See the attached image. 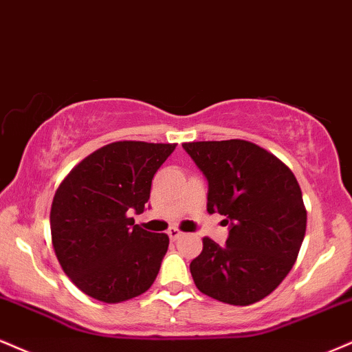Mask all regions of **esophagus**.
<instances>
[{
	"label": "esophagus",
	"mask_w": 352,
	"mask_h": 352,
	"mask_svg": "<svg viewBox=\"0 0 352 352\" xmlns=\"http://www.w3.org/2000/svg\"><path fill=\"white\" fill-rule=\"evenodd\" d=\"M168 235H169V239H171L173 242H176L177 239L183 237V232H181V230L177 229V227H173V229L168 230Z\"/></svg>",
	"instance_id": "esophagus-1"
}]
</instances>
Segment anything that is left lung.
<instances>
[{
  "mask_svg": "<svg viewBox=\"0 0 352 352\" xmlns=\"http://www.w3.org/2000/svg\"><path fill=\"white\" fill-rule=\"evenodd\" d=\"M209 181L208 212L226 216L229 239L221 247L202 239L192 260L197 290L222 303H257L295 265L307 232V208L292 169L245 140L183 143Z\"/></svg>",
  "mask_w": 352,
  "mask_h": 352,
  "instance_id": "left-lung-1",
  "label": "left lung"
}]
</instances>
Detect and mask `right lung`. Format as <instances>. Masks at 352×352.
Returning <instances> with one entry per match:
<instances>
[{
    "instance_id": "1",
    "label": "right lung",
    "mask_w": 352,
    "mask_h": 352,
    "mask_svg": "<svg viewBox=\"0 0 352 352\" xmlns=\"http://www.w3.org/2000/svg\"><path fill=\"white\" fill-rule=\"evenodd\" d=\"M176 143L115 142L62 179L51 206V235L64 274L103 303L142 295L158 275L169 237L135 224L151 181Z\"/></svg>"
}]
</instances>
